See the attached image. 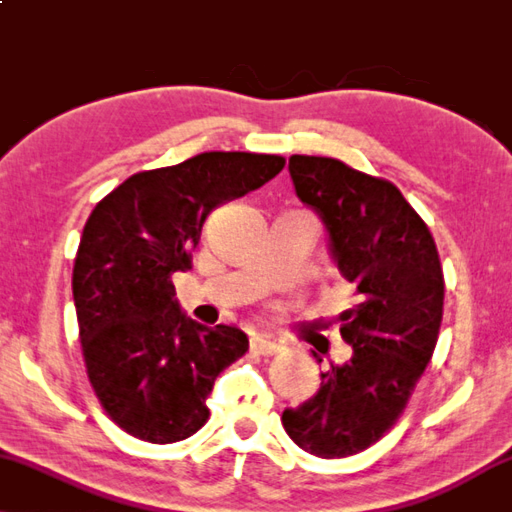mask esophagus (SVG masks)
Wrapping results in <instances>:
<instances>
[{
	"mask_svg": "<svg viewBox=\"0 0 512 512\" xmlns=\"http://www.w3.org/2000/svg\"><path fill=\"white\" fill-rule=\"evenodd\" d=\"M251 350L258 352V355H263V357H272V355H277V352H279V343L270 336L258 334V336L251 338Z\"/></svg>",
	"mask_w": 512,
	"mask_h": 512,
	"instance_id": "1",
	"label": "esophagus"
}]
</instances>
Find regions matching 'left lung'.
<instances>
[{"mask_svg": "<svg viewBox=\"0 0 512 512\" xmlns=\"http://www.w3.org/2000/svg\"><path fill=\"white\" fill-rule=\"evenodd\" d=\"M288 169L357 304L341 313L352 357L281 423L306 453L348 458L380 442L410 403L442 327L444 272L428 224L389 180L318 155H293Z\"/></svg>", "mask_w": 512, "mask_h": 512, "instance_id": "1", "label": "left lung"}]
</instances>
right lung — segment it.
Masks as SVG:
<instances>
[{
  "instance_id": "right-lung-1",
  "label": "right lung",
  "mask_w": 512,
  "mask_h": 512,
  "mask_svg": "<svg viewBox=\"0 0 512 512\" xmlns=\"http://www.w3.org/2000/svg\"><path fill=\"white\" fill-rule=\"evenodd\" d=\"M283 164L281 155L201 153L123 180L86 219L73 265L82 357L102 410L128 435L174 444L206 426L212 384L249 341L238 327L180 313L171 277L192 270L210 212Z\"/></svg>"
}]
</instances>
